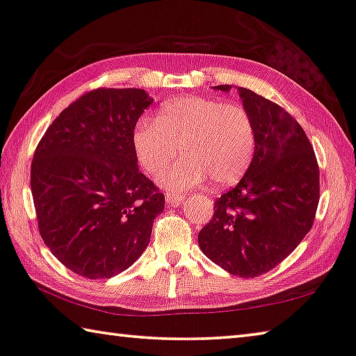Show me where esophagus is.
Masks as SVG:
<instances>
[{
    "label": "esophagus",
    "instance_id": "obj_1",
    "mask_svg": "<svg viewBox=\"0 0 356 356\" xmlns=\"http://www.w3.org/2000/svg\"><path fill=\"white\" fill-rule=\"evenodd\" d=\"M185 197H186L185 193H174L172 191V193H166V195H165L166 202L174 204V206H177V204L185 201Z\"/></svg>",
    "mask_w": 356,
    "mask_h": 356
}]
</instances>
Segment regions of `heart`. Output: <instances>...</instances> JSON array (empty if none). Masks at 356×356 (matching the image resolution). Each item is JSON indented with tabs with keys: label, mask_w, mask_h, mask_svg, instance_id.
I'll use <instances>...</instances> for the list:
<instances>
[{
	"label": "heart",
	"mask_w": 356,
	"mask_h": 356,
	"mask_svg": "<svg viewBox=\"0 0 356 356\" xmlns=\"http://www.w3.org/2000/svg\"><path fill=\"white\" fill-rule=\"evenodd\" d=\"M134 147L144 172L155 176L176 156L160 182L185 191L209 179L216 186L237 184L256 152V127L243 106L221 100L185 95L160 108L156 119L143 118L134 130Z\"/></svg>",
	"instance_id": "obj_1"
}]
</instances>
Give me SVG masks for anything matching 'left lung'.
<instances>
[{
    "mask_svg": "<svg viewBox=\"0 0 356 356\" xmlns=\"http://www.w3.org/2000/svg\"><path fill=\"white\" fill-rule=\"evenodd\" d=\"M213 89L229 92L231 84ZM256 127V152L242 180L215 202L197 242L231 275L254 278L297 248L314 222L318 165L305 130L286 110L237 88Z\"/></svg>",
    "mask_w": 356,
    "mask_h": 356,
    "instance_id": "left-lung-1",
    "label": "left lung"
}]
</instances>
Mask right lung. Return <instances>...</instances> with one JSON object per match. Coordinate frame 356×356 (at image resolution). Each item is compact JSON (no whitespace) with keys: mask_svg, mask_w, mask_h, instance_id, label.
<instances>
[{"mask_svg":"<svg viewBox=\"0 0 356 356\" xmlns=\"http://www.w3.org/2000/svg\"><path fill=\"white\" fill-rule=\"evenodd\" d=\"M152 102L143 89H95L65 108L35 147L31 191L40 237L84 278L127 270L165 209L134 147L138 119Z\"/></svg>","mask_w":356,"mask_h":356,"instance_id":"right-lung-1","label":"right lung"}]
</instances>
